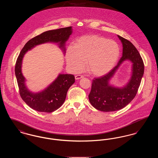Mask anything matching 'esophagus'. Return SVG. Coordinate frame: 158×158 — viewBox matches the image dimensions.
Segmentation results:
<instances>
[{
  "mask_svg": "<svg viewBox=\"0 0 158 158\" xmlns=\"http://www.w3.org/2000/svg\"><path fill=\"white\" fill-rule=\"evenodd\" d=\"M83 77V76L82 75H76L75 76V79L76 80H79V79H81Z\"/></svg>",
  "mask_w": 158,
  "mask_h": 158,
  "instance_id": "obj_1",
  "label": "esophagus"
}]
</instances>
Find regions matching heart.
Listing matches in <instances>:
<instances>
[{
  "instance_id": "obj_1",
  "label": "heart",
  "mask_w": 158,
  "mask_h": 158,
  "mask_svg": "<svg viewBox=\"0 0 158 158\" xmlns=\"http://www.w3.org/2000/svg\"><path fill=\"white\" fill-rule=\"evenodd\" d=\"M120 56L117 43L98 35H88L76 40L75 46H69L66 60L69 68L80 72L85 61L88 72L92 75H105L115 66Z\"/></svg>"
}]
</instances>
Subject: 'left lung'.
<instances>
[{"instance_id": "obj_1", "label": "left lung", "mask_w": 158, "mask_h": 158, "mask_svg": "<svg viewBox=\"0 0 158 158\" xmlns=\"http://www.w3.org/2000/svg\"><path fill=\"white\" fill-rule=\"evenodd\" d=\"M123 45V55L116 66L106 75L93 80L89 100L95 108L111 112L127 105L135 97L144 74L143 60L135 45L117 35ZM132 63V74L129 82L123 87H117L109 82L125 60Z\"/></svg>"}]
</instances>
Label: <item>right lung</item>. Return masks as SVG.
I'll use <instances>...</instances> for the list:
<instances>
[{
  "instance_id": "right-lung-1",
  "label": "right lung",
  "mask_w": 158,
  "mask_h": 158,
  "mask_svg": "<svg viewBox=\"0 0 158 158\" xmlns=\"http://www.w3.org/2000/svg\"><path fill=\"white\" fill-rule=\"evenodd\" d=\"M72 34V27L47 31L29 40L23 47L15 64V76L19 94L23 101L32 109L38 112L52 113L64 103L69 88L75 83V76L71 74H59L45 89L38 92H32L25 84V78L22 73V63L24 55L36 45L47 43H57L64 54L65 44Z\"/></svg>"
}]
</instances>
